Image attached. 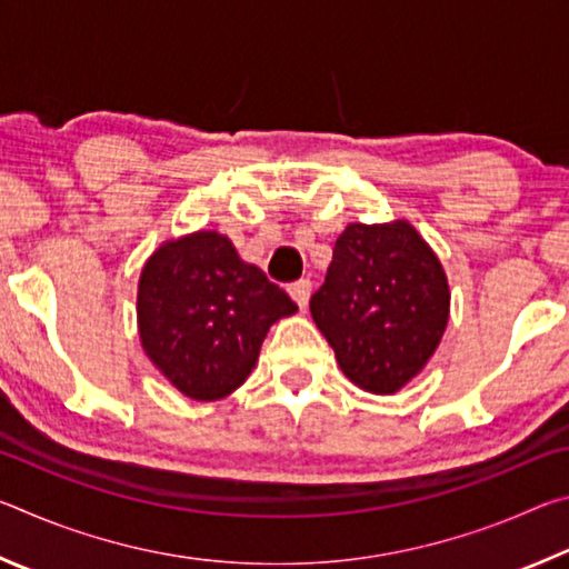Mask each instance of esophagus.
Returning <instances> with one entry per match:
<instances>
[{"mask_svg": "<svg viewBox=\"0 0 569 569\" xmlns=\"http://www.w3.org/2000/svg\"><path fill=\"white\" fill-rule=\"evenodd\" d=\"M311 288H313L311 281H308V278H301V281L288 286V293H291L293 301L303 308L308 303V296H311Z\"/></svg>", "mask_w": 569, "mask_h": 569, "instance_id": "esophagus-1", "label": "esophagus"}]
</instances>
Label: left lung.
Returning a JSON list of instances; mask_svg holds the SVG:
<instances>
[{
	"label": "left lung",
	"mask_w": 569,
	"mask_h": 569,
	"mask_svg": "<svg viewBox=\"0 0 569 569\" xmlns=\"http://www.w3.org/2000/svg\"><path fill=\"white\" fill-rule=\"evenodd\" d=\"M311 316L356 387L393 393L423 369L447 329V276L403 220L351 223L311 296Z\"/></svg>",
	"instance_id": "8db88e82"
}]
</instances>
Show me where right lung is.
Here are the masks:
<instances>
[{
  "label": "right lung",
  "mask_w": 569,
  "mask_h": 569,
  "mask_svg": "<svg viewBox=\"0 0 569 569\" xmlns=\"http://www.w3.org/2000/svg\"><path fill=\"white\" fill-rule=\"evenodd\" d=\"M298 306L213 230L170 240L142 268V349L196 401L228 397L248 379L271 323Z\"/></svg>",
  "instance_id": "1"
}]
</instances>
